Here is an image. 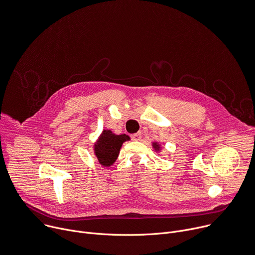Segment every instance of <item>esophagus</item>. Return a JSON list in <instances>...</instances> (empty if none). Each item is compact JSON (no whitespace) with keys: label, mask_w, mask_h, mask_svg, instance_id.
<instances>
[{"label":"esophagus","mask_w":255,"mask_h":255,"mask_svg":"<svg viewBox=\"0 0 255 255\" xmlns=\"http://www.w3.org/2000/svg\"><path fill=\"white\" fill-rule=\"evenodd\" d=\"M130 137H131V139H132V140H139V139L141 138V133H140V132L132 133V134L130 135Z\"/></svg>","instance_id":"esophagus-1"}]
</instances>
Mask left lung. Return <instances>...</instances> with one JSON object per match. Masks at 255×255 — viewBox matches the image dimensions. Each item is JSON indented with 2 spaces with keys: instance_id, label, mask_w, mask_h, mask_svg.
<instances>
[{
  "instance_id": "obj_1",
  "label": "left lung",
  "mask_w": 255,
  "mask_h": 255,
  "mask_svg": "<svg viewBox=\"0 0 255 255\" xmlns=\"http://www.w3.org/2000/svg\"><path fill=\"white\" fill-rule=\"evenodd\" d=\"M154 146H155V148H156V149H158V148H159V145H158L156 142L154 143Z\"/></svg>"
}]
</instances>
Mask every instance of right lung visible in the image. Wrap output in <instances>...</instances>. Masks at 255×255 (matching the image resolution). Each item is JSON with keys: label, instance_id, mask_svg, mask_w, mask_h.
<instances>
[{"label": "right lung", "instance_id": "right-lung-1", "mask_svg": "<svg viewBox=\"0 0 255 255\" xmlns=\"http://www.w3.org/2000/svg\"><path fill=\"white\" fill-rule=\"evenodd\" d=\"M128 139L127 134L117 135L112 130H104L94 144V152L98 162L105 167L112 166L119 157L124 141Z\"/></svg>", "mask_w": 255, "mask_h": 255}]
</instances>
